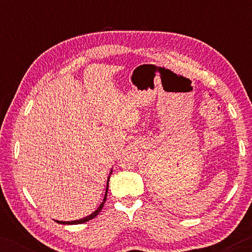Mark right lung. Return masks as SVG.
<instances>
[{
    "mask_svg": "<svg viewBox=\"0 0 252 252\" xmlns=\"http://www.w3.org/2000/svg\"><path fill=\"white\" fill-rule=\"evenodd\" d=\"M110 174H111V172H110ZM109 178H110V177H109ZM108 187H109V179H108V184H106V190H105L104 198H103V202L101 203V204H99L98 208L96 209L95 211L92 213V215L85 217V218H82V219L73 220V221H58V220H56V222H58V223H63V225H75V223H84V222H87V221H89V220H92L93 218H95V217L97 216L99 212H101L103 205H104V203H105V201H106V196H108Z\"/></svg>",
    "mask_w": 252,
    "mask_h": 252,
    "instance_id": "obj_1",
    "label": "right lung"
}]
</instances>
